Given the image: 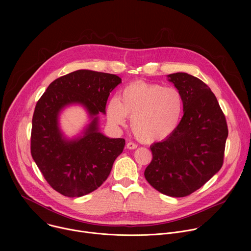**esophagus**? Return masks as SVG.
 Listing matches in <instances>:
<instances>
[{
    "label": "esophagus",
    "mask_w": 251,
    "mask_h": 251,
    "mask_svg": "<svg viewBox=\"0 0 251 251\" xmlns=\"http://www.w3.org/2000/svg\"><path fill=\"white\" fill-rule=\"evenodd\" d=\"M126 148L129 150H134L137 148V144H135V143H133V142H128L126 145Z\"/></svg>",
    "instance_id": "1"
}]
</instances>
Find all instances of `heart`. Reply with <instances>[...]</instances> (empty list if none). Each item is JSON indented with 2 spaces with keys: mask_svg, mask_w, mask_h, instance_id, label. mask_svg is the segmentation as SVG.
<instances>
[{
  "mask_svg": "<svg viewBox=\"0 0 251 251\" xmlns=\"http://www.w3.org/2000/svg\"><path fill=\"white\" fill-rule=\"evenodd\" d=\"M184 101L174 87L135 81L126 85L118 98L112 97L106 106V118L112 127H119L131 117L135 137L145 143L167 139L182 119Z\"/></svg>",
  "mask_w": 251,
  "mask_h": 251,
  "instance_id": "obj_1",
  "label": "heart"
}]
</instances>
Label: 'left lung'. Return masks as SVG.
<instances>
[{
  "mask_svg": "<svg viewBox=\"0 0 251 251\" xmlns=\"http://www.w3.org/2000/svg\"><path fill=\"white\" fill-rule=\"evenodd\" d=\"M168 80L182 94L184 116L170 137L150 147L153 159L144 175L160 193L183 198L221 170L228 130L217 97L204 82L186 73L169 75Z\"/></svg>",
  "mask_w": 251,
  "mask_h": 251,
  "instance_id": "1",
  "label": "left lung"
}]
</instances>
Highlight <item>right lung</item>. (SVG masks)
<instances>
[{
    "label": "right lung",
    "mask_w": 251,
    "mask_h": 251,
    "mask_svg": "<svg viewBox=\"0 0 251 251\" xmlns=\"http://www.w3.org/2000/svg\"><path fill=\"white\" fill-rule=\"evenodd\" d=\"M121 83L115 75L79 69L52 81L35 105L30 153L47 182L59 194L79 198L98 189L108 177L125 140L99 131L110 92ZM80 104L91 123L75 138L64 136L59 115L68 105Z\"/></svg>",
    "instance_id": "right-lung-1"
}]
</instances>
